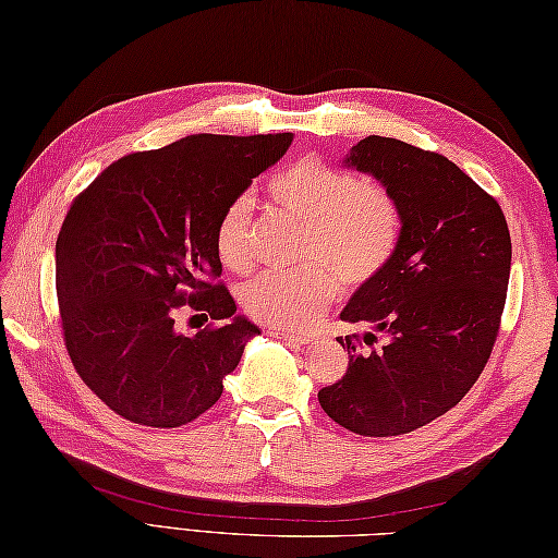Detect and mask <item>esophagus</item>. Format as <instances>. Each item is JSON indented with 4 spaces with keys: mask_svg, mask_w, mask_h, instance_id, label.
Listing matches in <instances>:
<instances>
[{
    "mask_svg": "<svg viewBox=\"0 0 558 558\" xmlns=\"http://www.w3.org/2000/svg\"><path fill=\"white\" fill-rule=\"evenodd\" d=\"M268 333L272 338H280V340H290L294 345H306L310 342V336L306 333H294V330H282V328H268Z\"/></svg>",
    "mask_w": 558,
    "mask_h": 558,
    "instance_id": "1",
    "label": "esophagus"
}]
</instances>
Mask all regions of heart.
<instances>
[{"label": "heart", "mask_w": 558, "mask_h": 558, "mask_svg": "<svg viewBox=\"0 0 558 558\" xmlns=\"http://www.w3.org/2000/svg\"><path fill=\"white\" fill-rule=\"evenodd\" d=\"M270 206L300 222V258L294 272H260L242 290L244 312L258 324L294 328L310 324L345 286L376 278L393 256L400 208L384 184L338 170L318 158L294 160L266 184ZM222 266L246 272L254 264V222L248 198H234L216 228Z\"/></svg>", "instance_id": "heart-1"}]
</instances>
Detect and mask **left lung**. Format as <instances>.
<instances>
[{"instance_id": "obj_1", "label": "left lung", "mask_w": 558, "mask_h": 558, "mask_svg": "<svg viewBox=\"0 0 558 558\" xmlns=\"http://www.w3.org/2000/svg\"><path fill=\"white\" fill-rule=\"evenodd\" d=\"M342 165L372 174L400 208L393 256L352 294L340 318L386 333L318 390L330 420L360 436H398L456 408L487 364L511 276L501 206L456 162L405 141L366 136ZM376 340L364 333V342Z\"/></svg>"}]
</instances>
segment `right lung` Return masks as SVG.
Returning a JSON list of instances; mask_svg holds the SVG:
<instances>
[{
    "label": "right lung",
    "mask_w": 558,
    "mask_h": 558,
    "mask_svg": "<svg viewBox=\"0 0 558 558\" xmlns=\"http://www.w3.org/2000/svg\"><path fill=\"white\" fill-rule=\"evenodd\" d=\"M292 134H194L124 156L71 204L57 236V298L69 357L124 420L182 426L216 405L260 330L225 286L216 228ZM189 301L221 324L180 335Z\"/></svg>",
    "instance_id": "1"
}]
</instances>
